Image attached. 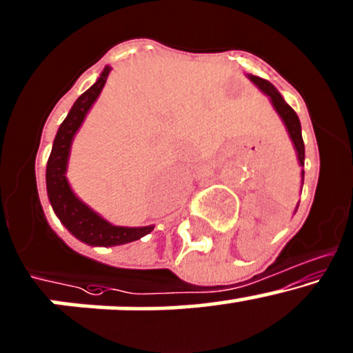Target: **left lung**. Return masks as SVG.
Segmentation results:
<instances>
[{
	"instance_id": "8db88e82",
	"label": "left lung",
	"mask_w": 353,
	"mask_h": 353,
	"mask_svg": "<svg viewBox=\"0 0 353 353\" xmlns=\"http://www.w3.org/2000/svg\"><path fill=\"white\" fill-rule=\"evenodd\" d=\"M248 79H250L259 89H261L264 94H267L270 98L272 106L276 108L277 113H279V117L283 118L285 128H288L289 137H291L292 143H294L299 165L303 167L304 165V142H303V135H301V123H299V118H298V114H296V111L284 101V98L281 96V92L277 91V89L269 83V81L262 79V77H257V76H252V74L248 76ZM301 177L304 181V170H301Z\"/></svg>"
}]
</instances>
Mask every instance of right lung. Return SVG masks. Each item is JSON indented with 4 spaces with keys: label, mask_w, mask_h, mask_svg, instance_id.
Wrapping results in <instances>:
<instances>
[{
    "label": "right lung",
    "mask_w": 353,
    "mask_h": 353,
    "mask_svg": "<svg viewBox=\"0 0 353 353\" xmlns=\"http://www.w3.org/2000/svg\"><path fill=\"white\" fill-rule=\"evenodd\" d=\"M111 68L106 65L101 76L94 84L84 91L70 108L65 120L62 121L54 139V145L49 162H47V194L49 201L54 208L55 214L59 216L61 223L72 233L76 239L88 245H101V247H113V245H123L128 242L142 239L147 233L154 230V226H114L108 223L105 218L99 216L88 205H84L70 189L65 170H68V161L70 154V143L74 135L83 125L88 111L94 105L99 92L108 79Z\"/></svg>",
    "instance_id": "add662e5"
}]
</instances>
